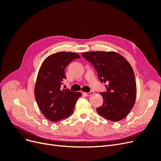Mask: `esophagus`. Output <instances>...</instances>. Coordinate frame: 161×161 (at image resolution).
Wrapping results in <instances>:
<instances>
[{
	"instance_id": "obj_1",
	"label": "esophagus",
	"mask_w": 161,
	"mask_h": 161,
	"mask_svg": "<svg viewBox=\"0 0 161 161\" xmlns=\"http://www.w3.org/2000/svg\"><path fill=\"white\" fill-rule=\"evenodd\" d=\"M82 94L85 95L86 97H90L94 94V91H90L89 92H82Z\"/></svg>"
}]
</instances>
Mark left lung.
<instances>
[{
    "label": "left lung",
    "mask_w": 161,
    "mask_h": 161,
    "mask_svg": "<svg viewBox=\"0 0 161 161\" xmlns=\"http://www.w3.org/2000/svg\"><path fill=\"white\" fill-rule=\"evenodd\" d=\"M97 72L99 80L107 82L105 92H100L103 103L97 111L112 121L125 118L133 108L136 97L134 72L130 63L115 52H89L81 53Z\"/></svg>",
    "instance_id": "left-lung-1"
}]
</instances>
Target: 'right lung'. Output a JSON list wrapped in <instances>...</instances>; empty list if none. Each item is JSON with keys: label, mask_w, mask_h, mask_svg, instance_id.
<instances>
[{"label": "right lung", "mask_w": 161, "mask_h": 161, "mask_svg": "<svg viewBox=\"0 0 161 161\" xmlns=\"http://www.w3.org/2000/svg\"><path fill=\"white\" fill-rule=\"evenodd\" d=\"M80 58L74 52L53 53L43 62L38 72L34 91L36 100L43 115L53 122L69 117L81 96L80 92L61 89L63 80L66 79V67Z\"/></svg>", "instance_id": "add662e5"}]
</instances>
